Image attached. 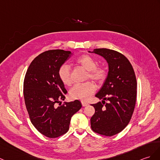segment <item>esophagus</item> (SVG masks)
Returning <instances> with one entry per match:
<instances>
[{
	"label": "esophagus",
	"mask_w": 160,
	"mask_h": 160,
	"mask_svg": "<svg viewBox=\"0 0 160 160\" xmlns=\"http://www.w3.org/2000/svg\"><path fill=\"white\" fill-rule=\"evenodd\" d=\"M81 103H82V106H87L88 105V103L87 102H81Z\"/></svg>",
	"instance_id": "34e87169"
}]
</instances>
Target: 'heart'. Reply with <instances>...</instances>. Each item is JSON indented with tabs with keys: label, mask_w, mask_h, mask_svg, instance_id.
<instances>
[{
	"label": "heart",
	"mask_w": 160,
	"mask_h": 160,
	"mask_svg": "<svg viewBox=\"0 0 160 160\" xmlns=\"http://www.w3.org/2000/svg\"><path fill=\"white\" fill-rule=\"evenodd\" d=\"M76 64L87 70V78L97 82L98 83L104 82L108 76V71L103 66L97 65V61L94 58L88 54L81 56L76 59ZM58 76L62 83L66 86L72 84L71 72L68 65H62L58 69ZM95 91V86L91 81L76 84L72 88L69 92L70 97L73 99H80L87 101Z\"/></svg>",
	"instance_id": "1"
}]
</instances>
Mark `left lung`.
Instances as JSON below:
<instances>
[{
	"label": "left lung",
	"mask_w": 160,
	"mask_h": 160,
	"mask_svg": "<svg viewBox=\"0 0 160 160\" xmlns=\"http://www.w3.org/2000/svg\"><path fill=\"white\" fill-rule=\"evenodd\" d=\"M109 65L108 76L95 97L103 99L95 104L91 118L92 130L112 136L121 132L130 121L135 108L137 81L133 67L123 54L107 48H97ZM107 101L106 103L105 100Z\"/></svg>",
	"instance_id": "left-lung-1"
}]
</instances>
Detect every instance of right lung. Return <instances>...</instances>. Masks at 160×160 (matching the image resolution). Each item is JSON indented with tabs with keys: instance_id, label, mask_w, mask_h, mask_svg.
Instances as JSON below:
<instances>
[{
	"instance_id": "obj_1",
	"label": "right lung",
	"mask_w": 160,
	"mask_h": 160,
	"mask_svg": "<svg viewBox=\"0 0 160 160\" xmlns=\"http://www.w3.org/2000/svg\"><path fill=\"white\" fill-rule=\"evenodd\" d=\"M71 54L63 50L44 52L31 62L24 77V98L30 120L50 138L68 132L72 117L82 107L79 100L63 105L60 102L67 91L58 78V69Z\"/></svg>"
}]
</instances>
